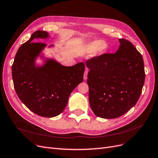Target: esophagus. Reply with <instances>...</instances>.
Listing matches in <instances>:
<instances>
[{
    "mask_svg": "<svg viewBox=\"0 0 158 158\" xmlns=\"http://www.w3.org/2000/svg\"><path fill=\"white\" fill-rule=\"evenodd\" d=\"M87 74H88V71L85 70L84 72V79L85 80H86L87 79Z\"/></svg>",
    "mask_w": 158,
    "mask_h": 158,
    "instance_id": "obj_1",
    "label": "esophagus"
}]
</instances>
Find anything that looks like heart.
Masks as SVG:
<instances>
[{"mask_svg": "<svg viewBox=\"0 0 158 158\" xmlns=\"http://www.w3.org/2000/svg\"><path fill=\"white\" fill-rule=\"evenodd\" d=\"M107 48H108V45H106L104 41L97 40L84 45L80 49V52L81 53L91 54L97 51L98 53L102 54L106 51Z\"/></svg>", "mask_w": 158, "mask_h": 158, "instance_id": "obj_1", "label": "heart"}]
</instances>
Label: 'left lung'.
Returning <instances> with one entry per match:
<instances>
[{
	"label": "left lung",
	"instance_id": "left-lung-1",
	"mask_svg": "<svg viewBox=\"0 0 158 158\" xmlns=\"http://www.w3.org/2000/svg\"><path fill=\"white\" fill-rule=\"evenodd\" d=\"M115 53L86 61L91 108L97 117L115 118L134 106L141 94L145 73L141 54L131 42L119 39Z\"/></svg>",
	"mask_w": 158,
	"mask_h": 158
}]
</instances>
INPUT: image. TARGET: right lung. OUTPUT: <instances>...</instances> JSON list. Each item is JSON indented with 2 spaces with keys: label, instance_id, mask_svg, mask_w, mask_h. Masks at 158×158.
<instances>
[{
  "label": "right lung",
  "instance_id": "right-lung-1",
  "mask_svg": "<svg viewBox=\"0 0 158 158\" xmlns=\"http://www.w3.org/2000/svg\"><path fill=\"white\" fill-rule=\"evenodd\" d=\"M48 37L45 31L34 32L18 49L11 71L15 90L21 102L37 115L53 117L64 110L69 95L82 82L85 65L80 62L65 67L47 59L43 66L36 67L35 59L46 44L34 42V39Z\"/></svg>",
  "mask_w": 158,
  "mask_h": 158
}]
</instances>
